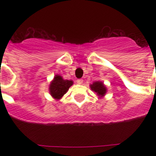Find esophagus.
Wrapping results in <instances>:
<instances>
[{
	"mask_svg": "<svg viewBox=\"0 0 156 156\" xmlns=\"http://www.w3.org/2000/svg\"><path fill=\"white\" fill-rule=\"evenodd\" d=\"M77 83H78V84H82V83H83V80L82 79V78H79V79H78V80H77Z\"/></svg>",
	"mask_w": 156,
	"mask_h": 156,
	"instance_id": "obj_1",
	"label": "esophagus"
}]
</instances>
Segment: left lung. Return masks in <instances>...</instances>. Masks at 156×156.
I'll list each match as a JSON object with an SVG mask.
<instances>
[{"instance_id": "1", "label": "left lung", "mask_w": 156, "mask_h": 156, "mask_svg": "<svg viewBox=\"0 0 156 156\" xmlns=\"http://www.w3.org/2000/svg\"><path fill=\"white\" fill-rule=\"evenodd\" d=\"M90 87L100 97L104 96L107 92L106 87L104 85V83L102 82H95V83H93V84H90Z\"/></svg>"}]
</instances>
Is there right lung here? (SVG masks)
Listing matches in <instances>:
<instances>
[{"mask_svg": "<svg viewBox=\"0 0 156 156\" xmlns=\"http://www.w3.org/2000/svg\"><path fill=\"white\" fill-rule=\"evenodd\" d=\"M73 81L65 80L60 75H56L50 83L49 92L55 100H60L73 85Z\"/></svg>", "mask_w": 156, "mask_h": 156, "instance_id": "right-lung-1", "label": "right lung"}]
</instances>
